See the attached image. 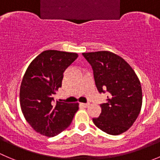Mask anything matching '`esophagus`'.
<instances>
[{"label": "esophagus", "instance_id": "34e87169", "mask_svg": "<svg viewBox=\"0 0 160 160\" xmlns=\"http://www.w3.org/2000/svg\"><path fill=\"white\" fill-rule=\"evenodd\" d=\"M80 105L82 106V107H84V108H87L89 106V103H86V104H85V103H81V104H80Z\"/></svg>", "mask_w": 160, "mask_h": 160}]
</instances>
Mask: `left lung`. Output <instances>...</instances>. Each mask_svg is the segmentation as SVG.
Here are the masks:
<instances>
[{"instance_id": "8db88e82", "label": "left lung", "mask_w": 160, "mask_h": 160, "mask_svg": "<svg viewBox=\"0 0 160 160\" xmlns=\"http://www.w3.org/2000/svg\"><path fill=\"white\" fill-rule=\"evenodd\" d=\"M92 66L100 92L108 91L107 103L100 104L101 113L92 118L97 127L111 135L127 131L136 121L142 106L141 82L130 65L109 51L83 52Z\"/></svg>"}]
</instances>
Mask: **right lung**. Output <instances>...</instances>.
I'll use <instances>...</instances> for the list:
<instances>
[{"label": "right lung", "instance_id": "obj_1", "mask_svg": "<svg viewBox=\"0 0 160 160\" xmlns=\"http://www.w3.org/2000/svg\"><path fill=\"white\" fill-rule=\"evenodd\" d=\"M75 52L46 50L27 68L19 90L21 110L30 127L40 134L54 137L71 125L78 103L54 101L63 72L77 59Z\"/></svg>", "mask_w": 160, "mask_h": 160}]
</instances>
